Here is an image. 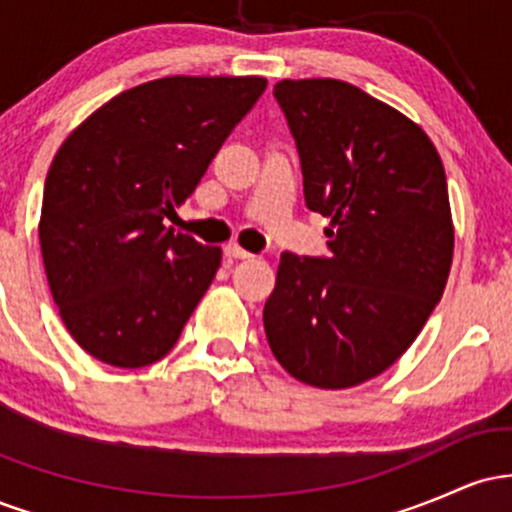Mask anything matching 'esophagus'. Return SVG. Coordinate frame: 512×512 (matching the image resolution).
Returning a JSON list of instances; mask_svg holds the SVG:
<instances>
[{"label":"esophagus","instance_id":"obj_1","mask_svg":"<svg viewBox=\"0 0 512 512\" xmlns=\"http://www.w3.org/2000/svg\"><path fill=\"white\" fill-rule=\"evenodd\" d=\"M223 252H226L228 257H236V260H248V257H252V252H248L245 248H240L238 243H228L226 248H223Z\"/></svg>","mask_w":512,"mask_h":512}]
</instances>
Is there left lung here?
I'll use <instances>...</instances> for the list:
<instances>
[{"label": "left lung", "mask_w": 512, "mask_h": 512, "mask_svg": "<svg viewBox=\"0 0 512 512\" xmlns=\"http://www.w3.org/2000/svg\"><path fill=\"white\" fill-rule=\"evenodd\" d=\"M274 98L332 255H281L264 332L293 378L344 390L390 368L443 296L455 245L443 161L416 122L346 81L284 79Z\"/></svg>", "instance_id": "left-lung-1"}]
</instances>
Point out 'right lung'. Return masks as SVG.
<instances>
[{
	"instance_id": "1",
	"label": "right lung",
	"mask_w": 512,
	"mask_h": 512,
	"mask_svg": "<svg viewBox=\"0 0 512 512\" xmlns=\"http://www.w3.org/2000/svg\"><path fill=\"white\" fill-rule=\"evenodd\" d=\"M267 88L262 76H166L110 98L45 178L40 250L74 342L142 368L173 349L221 248L163 226Z\"/></svg>"
}]
</instances>
